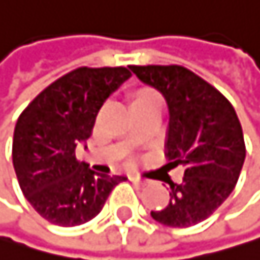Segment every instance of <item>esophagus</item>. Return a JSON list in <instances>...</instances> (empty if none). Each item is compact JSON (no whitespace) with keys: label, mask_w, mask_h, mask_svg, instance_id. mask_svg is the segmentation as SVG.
<instances>
[{"label":"esophagus","mask_w":260,"mask_h":260,"mask_svg":"<svg viewBox=\"0 0 260 260\" xmlns=\"http://www.w3.org/2000/svg\"><path fill=\"white\" fill-rule=\"evenodd\" d=\"M129 180L134 182V183H139V185H146L147 183V180H144V178H141L138 175H129Z\"/></svg>","instance_id":"esophagus-1"}]
</instances>
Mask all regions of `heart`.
Listing matches in <instances>:
<instances>
[{
  "label": "heart",
  "instance_id": "heart-1",
  "mask_svg": "<svg viewBox=\"0 0 260 260\" xmlns=\"http://www.w3.org/2000/svg\"><path fill=\"white\" fill-rule=\"evenodd\" d=\"M141 98H157V96H155L152 91H142L139 96H138V100H141Z\"/></svg>",
  "mask_w": 260,
  "mask_h": 260
}]
</instances>
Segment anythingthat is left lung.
<instances>
[{"label": "left lung", "mask_w": 260, "mask_h": 260, "mask_svg": "<svg viewBox=\"0 0 260 260\" xmlns=\"http://www.w3.org/2000/svg\"><path fill=\"white\" fill-rule=\"evenodd\" d=\"M169 106L167 155L185 167L170 182V202L150 211L155 221L188 228L205 221L231 195L246 159L243 127L233 105L203 78L180 65H131Z\"/></svg>", "instance_id": "1"}]
</instances>
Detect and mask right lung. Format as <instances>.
Masks as SVG:
<instances>
[{
  "mask_svg": "<svg viewBox=\"0 0 260 260\" xmlns=\"http://www.w3.org/2000/svg\"><path fill=\"white\" fill-rule=\"evenodd\" d=\"M131 77L124 67L77 70L30 101L14 127L13 166L24 197L52 224L70 228L93 219L126 177L96 174L75 149L91 136L100 108Z\"/></svg>",
  "mask_w": 260,
  "mask_h": 260,
  "instance_id": "obj_1",
  "label": "right lung"
}]
</instances>
